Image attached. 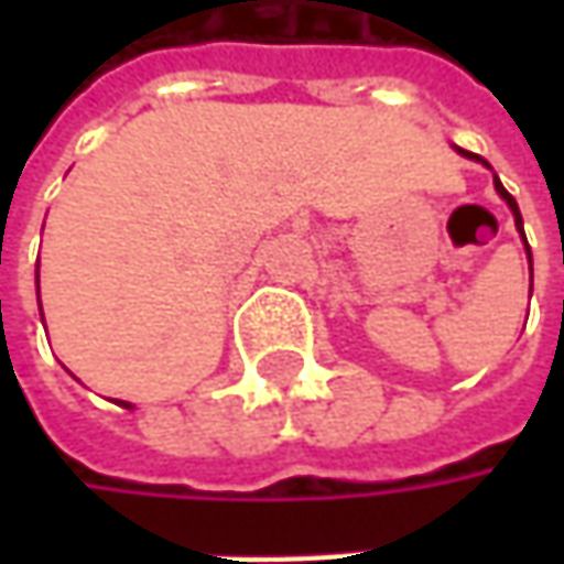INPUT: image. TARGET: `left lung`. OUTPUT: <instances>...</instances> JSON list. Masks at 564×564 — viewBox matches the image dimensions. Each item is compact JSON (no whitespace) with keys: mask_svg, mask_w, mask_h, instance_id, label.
<instances>
[{"mask_svg":"<svg viewBox=\"0 0 564 564\" xmlns=\"http://www.w3.org/2000/svg\"><path fill=\"white\" fill-rule=\"evenodd\" d=\"M455 150H458L462 156H467V160H474V163H484V165H487V169H492V165H489L487 160H480L477 153H467V150H462V147H455ZM492 185H496V194H499V197H502V200L509 204L511 216H514V228H518V231H521V238H524V219H521V209H518V204H514V197H511L509 191L502 187V182H499V175L492 178ZM524 248H528V238H524ZM528 270H531V292H533V257H531V248H528Z\"/></svg>","mask_w":564,"mask_h":564,"instance_id":"8db88e82","label":"left lung"}]
</instances>
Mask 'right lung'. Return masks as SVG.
<instances>
[{"mask_svg":"<svg viewBox=\"0 0 564 564\" xmlns=\"http://www.w3.org/2000/svg\"><path fill=\"white\" fill-rule=\"evenodd\" d=\"M36 304H40V263H36ZM121 408H131V401H119Z\"/></svg>","mask_w":564,"mask_h":564,"instance_id":"right-lung-1","label":"right lung"}]
</instances>
